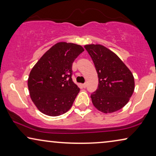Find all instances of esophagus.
<instances>
[{
    "label": "esophagus",
    "instance_id": "34e87169",
    "mask_svg": "<svg viewBox=\"0 0 156 156\" xmlns=\"http://www.w3.org/2000/svg\"><path fill=\"white\" fill-rule=\"evenodd\" d=\"M82 86H83V87H84V88H86V87H87V84H86V83H84V84H82Z\"/></svg>",
    "mask_w": 156,
    "mask_h": 156
}]
</instances>
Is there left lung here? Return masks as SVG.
<instances>
[{
	"instance_id": "obj_1",
	"label": "left lung",
	"mask_w": 156,
	"mask_h": 156,
	"mask_svg": "<svg viewBox=\"0 0 156 156\" xmlns=\"http://www.w3.org/2000/svg\"><path fill=\"white\" fill-rule=\"evenodd\" d=\"M94 64L99 84L91 94L94 106L108 114L122 108L133 94L135 87L133 74L122 60L101 44L84 46Z\"/></svg>"
}]
</instances>
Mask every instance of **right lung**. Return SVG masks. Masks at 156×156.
<instances>
[{"mask_svg": "<svg viewBox=\"0 0 156 156\" xmlns=\"http://www.w3.org/2000/svg\"><path fill=\"white\" fill-rule=\"evenodd\" d=\"M84 51L79 44L58 42L33 67L27 86L32 101L42 114L57 116L72 107L80 90L72 81V63Z\"/></svg>", "mask_w": 156, "mask_h": 156, "instance_id": "obj_1", "label": "right lung"}]
</instances>
